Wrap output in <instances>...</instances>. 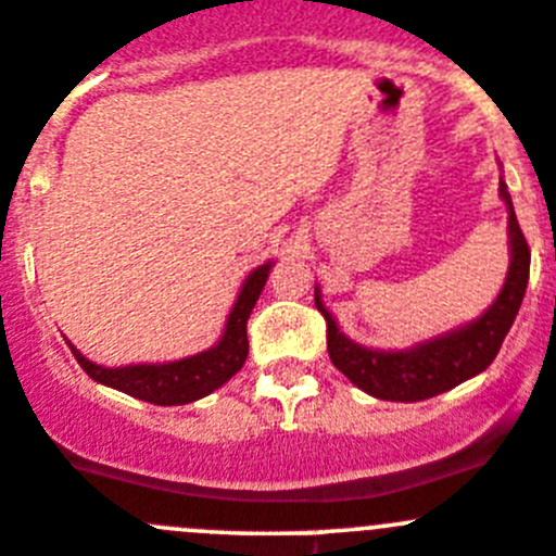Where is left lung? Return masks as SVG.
Returning <instances> with one entry per match:
<instances>
[{
  "label": "left lung",
  "instance_id": "1",
  "mask_svg": "<svg viewBox=\"0 0 556 556\" xmlns=\"http://www.w3.org/2000/svg\"><path fill=\"white\" fill-rule=\"evenodd\" d=\"M500 198L508 208V274H505L497 299L465 326H456L404 350L364 348L339 328L337 317L323 304L320 288H315V304L328 326L331 364L353 386L386 402H424L481 375L497 358L505 333L510 331L519 315L527 282H530V247L516 219L505 179H500Z\"/></svg>",
  "mask_w": 556,
  "mask_h": 556
}]
</instances>
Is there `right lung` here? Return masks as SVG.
Masks as SVG:
<instances>
[{
	"label": "right lung",
	"mask_w": 556,
	"mask_h": 556,
	"mask_svg": "<svg viewBox=\"0 0 556 556\" xmlns=\"http://www.w3.org/2000/svg\"><path fill=\"white\" fill-rule=\"evenodd\" d=\"M274 263H263L257 266L250 277L241 285L236 304L230 309L228 320H225V331L217 344L195 355H187L179 361H165V364H127V366H102L86 358L78 348L70 344L75 361L80 369L91 377L94 382L116 391L127 393V396L141 399V402L163 404H190L195 399L208 396L217 391L219 386L230 380L236 371L244 366L247 353H250V342H247V320L252 315V306L261 299L266 279L271 274Z\"/></svg>",
	"instance_id": "add662e5"
}]
</instances>
